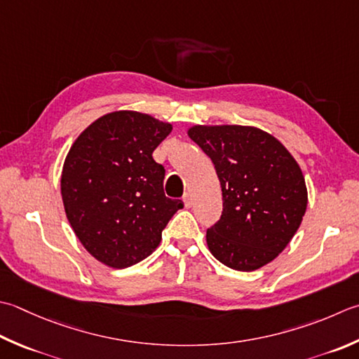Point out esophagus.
Returning a JSON list of instances; mask_svg holds the SVG:
<instances>
[{
	"mask_svg": "<svg viewBox=\"0 0 359 359\" xmlns=\"http://www.w3.org/2000/svg\"><path fill=\"white\" fill-rule=\"evenodd\" d=\"M184 203H185L187 208L191 207V205H193V196L189 194V193H185V196H184Z\"/></svg>",
	"mask_w": 359,
	"mask_h": 359,
	"instance_id": "34e87169",
	"label": "esophagus"
}]
</instances>
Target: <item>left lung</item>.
<instances>
[{"label": "left lung", "instance_id": "8db88e82", "mask_svg": "<svg viewBox=\"0 0 359 359\" xmlns=\"http://www.w3.org/2000/svg\"><path fill=\"white\" fill-rule=\"evenodd\" d=\"M189 138L212 158L222 188V215L207 230L216 259L235 271L272 262L304 219V174L268 132L245 126H194Z\"/></svg>", "mask_w": 359, "mask_h": 359}]
</instances>
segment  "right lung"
<instances>
[{
	"label": "right lung",
	"instance_id": "add662e5",
	"mask_svg": "<svg viewBox=\"0 0 359 359\" xmlns=\"http://www.w3.org/2000/svg\"><path fill=\"white\" fill-rule=\"evenodd\" d=\"M171 130L149 115L114 111L90 124L65 158L60 189L68 221L83 248L110 268L149 257L184 208L165 196V168L152 158Z\"/></svg>",
	"mask_w": 359,
	"mask_h": 359
}]
</instances>
